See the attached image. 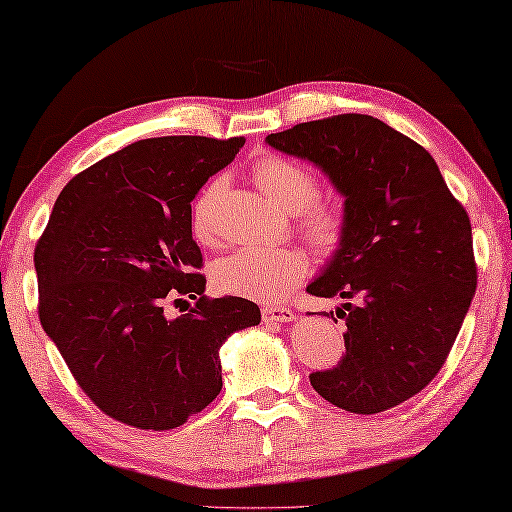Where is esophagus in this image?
<instances>
[{"mask_svg":"<svg viewBox=\"0 0 512 512\" xmlns=\"http://www.w3.org/2000/svg\"><path fill=\"white\" fill-rule=\"evenodd\" d=\"M263 320L265 322H292L295 320V311H290L286 306H279V304H267L263 306Z\"/></svg>","mask_w":512,"mask_h":512,"instance_id":"obj_1","label":"esophagus"}]
</instances>
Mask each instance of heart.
Listing matches in <instances>:
<instances>
[{"instance_id":"b5f03b06","label":"heart","mask_w":512,"mask_h":512,"mask_svg":"<svg viewBox=\"0 0 512 512\" xmlns=\"http://www.w3.org/2000/svg\"><path fill=\"white\" fill-rule=\"evenodd\" d=\"M254 181L276 206L299 213L304 236L320 251L338 245L342 233L340 208L317 199L320 183L301 163L283 156H263L254 165ZM224 190V179L208 181L192 204V231L201 242L215 238V208ZM308 258L297 247H240L213 265V286L224 295L276 301L304 279Z\"/></svg>"}]
</instances>
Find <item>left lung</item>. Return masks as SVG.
<instances>
[{"mask_svg":"<svg viewBox=\"0 0 512 512\" xmlns=\"http://www.w3.org/2000/svg\"><path fill=\"white\" fill-rule=\"evenodd\" d=\"M265 142L313 163L345 199L338 249L306 290L345 299L335 315L347 351L311 385L356 415L399 406L440 372L472 304L465 208L433 156L372 115L301 122Z\"/></svg>","mask_w":512,"mask_h":512,"instance_id":"1","label":"left lung"}]
</instances>
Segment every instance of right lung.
I'll list each match as a JSON object with an SVG mask.
<instances>
[{"instance_id": "add662e5", "label": "right lung", "mask_w": 512, "mask_h": 512, "mask_svg": "<svg viewBox=\"0 0 512 512\" xmlns=\"http://www.w3.org/2000/svg\"><path fill=\"white\" fill-rule=\"evenodd\" d=\"M245 138L165 136L131 142L77 174L58 195L33 263L38 315L81 390L113 420L170 431L222 390L220 347L256 326L242 297H204L192 240L201 186ZM199 296L181 318L164 304Z\"/></svg>"}]
</instances>
